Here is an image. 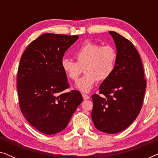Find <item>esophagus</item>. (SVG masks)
Listing matches in <instances>:
<instances>
[{"mask_svg":"<svg viewBox=\"0 0 158 158\" xmlns=\"http://www.w3.org/2000/svg\"><path fill=\"white\" fill-rule=\"evenodd\" d=\"M82 96H83L84 100H87V99H89L90 98V96H88V95H86L85 94H82Z\"/></svg>","mask_w":158,"mask_h":158,"instance_id":"1","label":"esophagus"}]
</instances>
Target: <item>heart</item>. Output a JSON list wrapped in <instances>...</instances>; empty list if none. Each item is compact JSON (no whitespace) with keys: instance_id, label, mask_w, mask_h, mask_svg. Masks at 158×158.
I'll return each instance as SVG.
<instances>
[{"instance_id":"obj_1","label":"heart","mask_w":158,"mask_h":158,"mask_svg":"<svg viewBox=\"0 0 158 158\" xmlns=\"http://www.w3.org/2000/svg\"><path fill=\"white\" fill-rule=\"evenodd\" d=\"M77 62L70 58L61 60V68L64 74L73 81H76L83 68L86 74L77 81L76 87L81 91H90L98 82L107 79L114 72L117 55L110 45L101 46L97 43L85 42L75 52Z\"/></svg>"}]
</instances>
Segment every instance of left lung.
<instances>
[{"label": "left lung", "instance_id": "obj_1", "mask_svg": "<svg viewBox=\"0 0 158 158\" xmlns=\"http://www.w3.org/2000/svg\"><path fill=\"white\" fill-rule=\"evenodd\" d=\"M116 48V65L109 77L92 96L91 117L98 130L115 134L127 128L139 115L146 89L144 69L138 52L130 41L109 31Z\"/></svg>", "mask_w": 158, "mask_h": 158}]
</instances>
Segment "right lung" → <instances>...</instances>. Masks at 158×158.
I'll use <instances>...</instances> for the list:
<instances>
[{"instance_id": "obj_1", "label": "right lung", "mask_w": 158, "mask_h": 158, "mask_svg": "<svg viewBox=\"0 0 158 158\" xmlns=\"http://www.w3.org/2000/svg\"><path fill=\"white\" fill-rule=\"evenodd\" d=\"M78 36L44 34L30 43L21 56L17 90L23 116L45 135H55L68 126L83 101L77 90L64 93L68 78L61 60Z\"/></svg>"}]
</instances>
